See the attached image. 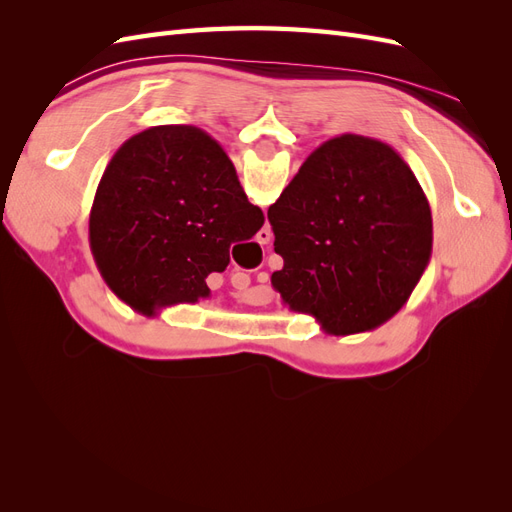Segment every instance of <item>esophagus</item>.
<instances>
[{"label":"esophagus","instance_id":"esophagus-1","mask_svg":"<svg viewBox=\"0 0 512 512\" xmlns=\"http://www.w3.org/2000/svg\"><path fill=\"white\" fill-rule=\"evenodd\" d=\"M269 241H271V230L262 228V230L258 232V243H269Z\"/></svg>","mask_w":512,"mask_h":512}]
</instances>
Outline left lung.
<instances>
[{"label": "left lung", "instance_id": "obj_1", "mask_svg": "<svg viewBox=\"0 0 512 512\" xmlns=\"http://www.w3.org/2000/svg\"><path fill=\"white\" fill-rule=\"evenodd\" d=\"M267 218L284 258L273 288L331 335L395 316L431 256L421 183L393 147L369 136L342 134L309 153Z\"/></svg>", "mask_w": 512, "mask_h": 512}]
</instances>
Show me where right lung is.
Returning <instances> with one entry per match:
<instances>
[{
  "instance_id": "1",
  "label": "right lung",
  "mask_w": 512,
  "mask_h": 512,
  "mask_svg": "<svg viewBox=\"0 0 512 512\" xmlns=\"http://www.w3.org/2000/svg\"><path fill=\"white\" fill-rule=\"evenodd\" d=\"M265 215L247 200L218 141L194 126L132 136L108 162L89 213V245L106 286L136 312L209 297L207 275Z\"/></svg>"
}]
</instances>
